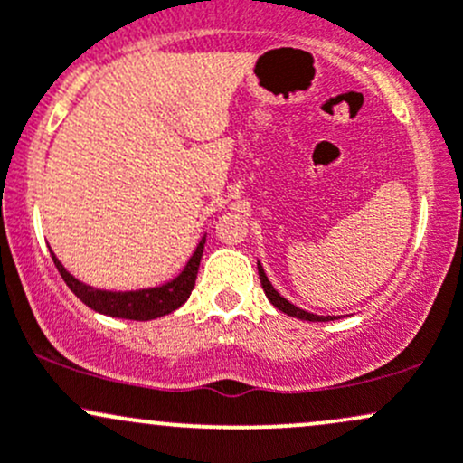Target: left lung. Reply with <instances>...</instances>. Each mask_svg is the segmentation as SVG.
Here are the masks:
<instances>
[{
  "instance_id": "1",
  "label": "left lung",
  "mask_w": 463,
  "mask_h": 463,
  "mask_svg": "<svg viewBox=\"0 0 463 463\" xmlns=\"http://www.w3.org/2000/svg\"><path fill=\"white\" fill-rule=\"evenodd\" d=\"M259 279H261L263 291H265V296H268V300L272 302V305H274L279 311L287 313V316L298 317V320H307V322H328V320H333L331 316H326V317H324V316H316V313L302 311V309H298V307H296V305H291L289 300H285L283 296H280L279 291L274 289L272 283H269V280H268V276H265L261 263H259Z\"/></svg>"
}]
</instances>
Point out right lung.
<instances>
[{"label": "right lung", "instance_id": "obj_1", "mask_svg": "<svg viewBox=\"0 0 463 463\" xmlns=\"http://www.w3.org/2000/svg\"><path fill=\"white\" fill-rule=\"evenodd\" d=\"M206 239L202 237V241L195 248L194 257L189 259V263L184 265V269L176 279L169 280L161 287H152V289H139V291H104L95 289L80 283L78 279H73L71 274L62 268V263L58 261L56 254L52 252L56 269L61 272L62 280H65L69 289L78 296L80 300L87 307H91L93 311L104 313L110 317H124V320H154V317L167 316V313L176 311L178 307H183L191 296L195 279H198V268L202 259V250H204Z\"/></svg>", "mask_w": 463, "mask_h": 463}]
</instances>
